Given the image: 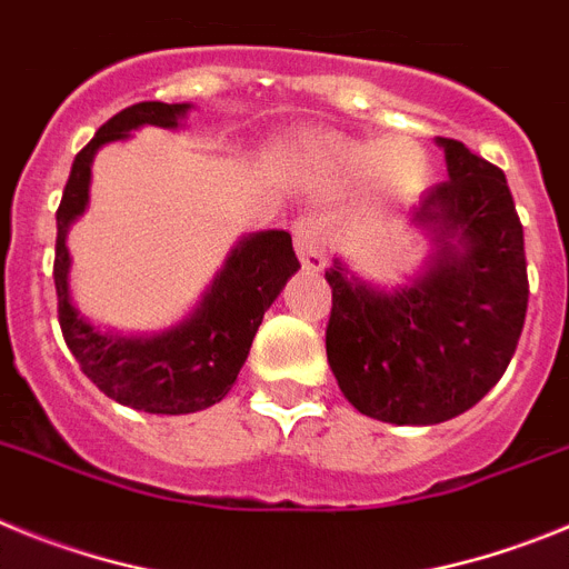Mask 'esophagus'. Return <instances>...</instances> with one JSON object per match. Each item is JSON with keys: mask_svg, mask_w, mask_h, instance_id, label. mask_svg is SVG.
<instances>
[{"mask_svg": "<svg viewBox=\"0 0 569 569\" xmlns=\"http://www.w3.org/2000/svg\"><path fill=\"white\" fill-rule=\"evenodd\" d=\"M293 241L305 270H313V273L325 270V264H328V248H325V236H321V228L316 219H299L293 224Z\"/></svg>", "mask_w": 569, "mask_h": 569, "instance_id": "34e87169", "label": "esophagus"}]
</instances>
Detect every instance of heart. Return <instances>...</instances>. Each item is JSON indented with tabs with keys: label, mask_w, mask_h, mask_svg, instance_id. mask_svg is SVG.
<instances>
[{
	"label": "heart",
	"mask_w": 569,
	"mask_h": 569,
	"mask_svg": "<svg viewBox=\"0 0 569 569\" xmlns=\"http://www.w3.org/2000/svg\"><path fill=\"white\" fill-rule=\"evenodd\" d=\"M319 153L330 168L341 173H356V170L370 168V173L381 182L413 184L425 176L427 159L419 144L407 139H387L381 144H365L345 139V136H321Z\"/></svg>",
	"instance_id": "1"
}]
</instances>
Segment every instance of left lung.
<instances>
[{
  "label": "left lung",
  "instance_id": "1",
  "mask_svg": "<svg viewBox=\"0 0 569 569\" xmlns=\"http://www.w3.org/2000/svg\"><path fill=\"white\" fill-rule=\"evenodd\" d=\"M447 176L413 222L439 253L416 284L379 293L325 270L333 290L328 361L347 401L390 425H439L479 405L505 376L527 316L525 230L501 168L439 136Z\"/></svg>",
  "mask_w": 569,
  "mask_h": 569
}]
</instances>
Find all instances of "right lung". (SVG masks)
Returning <instances> with one entry per match:
<instances>
[{"label": "right lung", "mask_w": 569, "mask_h": 569, "mask_svg": "<svg viewBox=\"0 0 569 569\" xmlns=\"http://www.w3.org/2000/svg\"><path fill=\"white\" fill-rule=\"evenodd\" d=\"M190 104L139 102L119 110L73 159L57 210L53 281L59 296V328L82 373L119 405L162 416L204 410L228 396L248 359L264 310L284 281L301 268L284 230H264L241 239L216 276L208 296L179 328L153 339H122L90 328L77 313L68 290L70 256L64 236L88 204L90 162L104 142L124 139L142 124L176 128Z\"/></svg>", "instance_id": "right-lung-1"}]
</instances>
